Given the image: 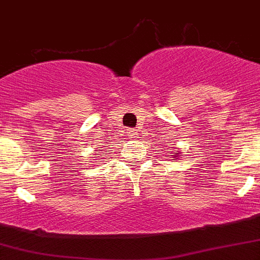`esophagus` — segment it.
Instances as JSON below:
<instances>
[{
  "instance_id": "1",
  "label": "esophagus",
  "mask_w": 260,
  "mask_h": 260,
  "mask_svg": "<svg viewBox=\"0 0 260 260\" xmlns=\"http://www.w3.org/2000/svg\"><path fill=\"white\" fill-rule=\"evenodd\" d=\"M135 135H137V133L134 130H128V138H135Z\"/></svg>"
}]
</instances>
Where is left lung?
<instances>
[{"label":"left lung","mask_w":260,"mask_h":260,"mask_svg":"<svg viewBox=\"0 0 260 260\" xmlns=\"http://www.w3.org/2000/svg\"><path fill=\"white\" fill-rule=\"evenodd\" d=\"M180 156H182V152H179V151H178V153H171L173 159H179Z\"/></svg>","instance_id":"1"}]
</instances>
